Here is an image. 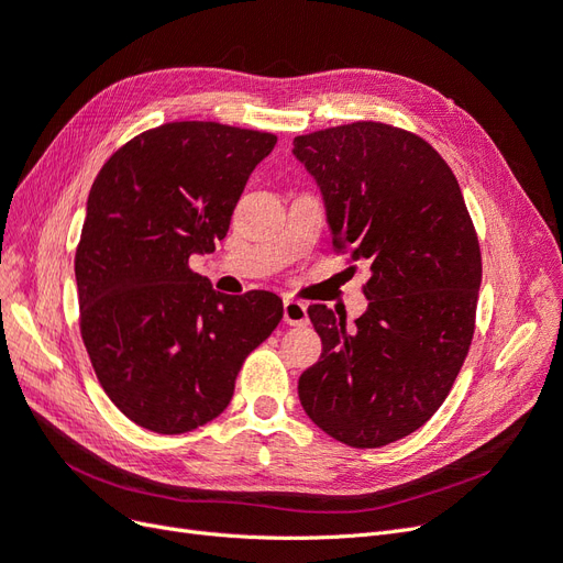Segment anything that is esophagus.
Masks as SVG:
<instances>
[{"label": "esophagus", "instance_id": "1", "mask_svg": "<svg viewBox=\"0 0 563 563\" xmlns=\"http://www.w3.org/2000/svg\"><path fill=\"white\" fill-rule=\"evenodd\" d=\"M283 320L292 328H306L308 324V308L303 301L297 299H285L283 303Z\"/></svg>", "mask_w": 563, "mask_h": 563}]
</instances>
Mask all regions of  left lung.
Returning a JSON list of instances; mask_svg holds the SVG:
<instances>
[{
  "label": "left lung",
  "instance_id": "obj_1",
  "mask_svg": "<svg viewBox=\"0 0 563 563\" xmlns=\"http://www.w3.org/2000/svg\"><path fill=\"white\" fill-rule=\"evenodd\" d=\"M295 156L322 191L334 252L372 268L355 328L324 303L308 306L322 355L299 376V400L330 438L386 446L442 407L473 343V217L446 161L405 129L343 123L297 135Z\"/></svg>",
  "mask_w": 563,
  "mask_h": 563
}]
</instances>
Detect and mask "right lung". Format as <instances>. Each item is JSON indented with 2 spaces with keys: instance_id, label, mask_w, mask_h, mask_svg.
<instances>
[{
  "instance_id": "1",
  "label": "right lung",
  "mask_w": 563,
  "mask_h": 563,
  "mask_svg": "<svg viewBox=\"0 0 563 563\" xmlns=\"http://www.w3.org/2000/svg\"><path fill=\"white\" fill-rule=\"evenodd\" d=\"M276 142L170 121L125 142L90 187L75 255L79 330L102 390L142 428L179 434L217 419L245 357L278 328L280 297L214 292L189 266L224 239Z\"/></svg>"
}]
</instances>
